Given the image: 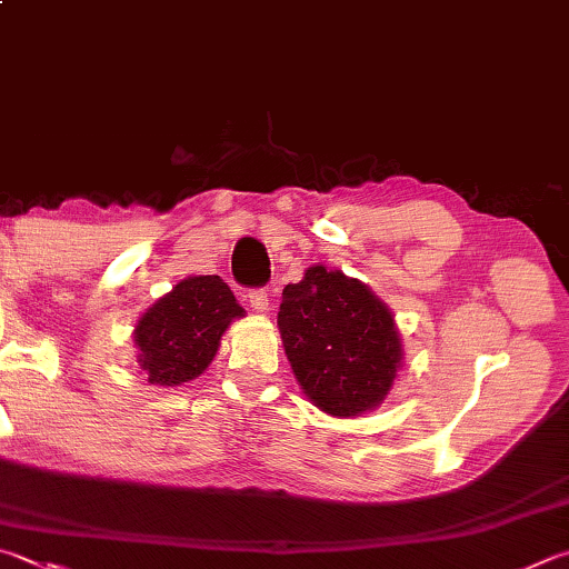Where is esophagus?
Masks as SVG:
<instances>
[{"mask_svg":"<svg viewBox=\"0 0 569 569\" xmlns=\"http://www.w3.org/2000/svg\"><path fill=\"white\" fill-rule=\"evenodd\" d=\"M249 303L253 311H268V291L266 288H251L249 291Z\"/></svg>","mask_w":569,"mask_h":569,"instance_id":"34e87169","label":"esophagus"}]
</instances>
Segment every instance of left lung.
<instances>
[{
  "label": "left lung",
  "mask_w": 569,
  "mask_h": 569,
  "mask_svg": "<svg viewBox=\"0 0 569 569\" xmlns=\"http://www.w3.org/2000/svg\"><path fill=\"white\" fill-rule=\"evenodd\" d=\"M278 328L298 383L320 410L348 418L388 396L400 336L388 306L356 278L311 266L283 288Z\"/></svg>",
  "instance_id": "8db88e82"
}]
</instances>
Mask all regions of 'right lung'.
I'll use <instances>...</instances> for the list:
<instances>
[{"mask_svg": "<svg viewBox=\"0 0 569 569\" xmlns=\"http://www.w3.org/2000/svg\"><path fill=\"white\" fill-rule=\"evenodd\" d=\"M236 316H243V308L219 276L181 281L143 313L133 336L149 383L181 386L201 376Z\"/></svg>", "mask_w": 569, "mask_h": 569, "instance_id": "add662e5", "label": "right lung"}]
</instances>
